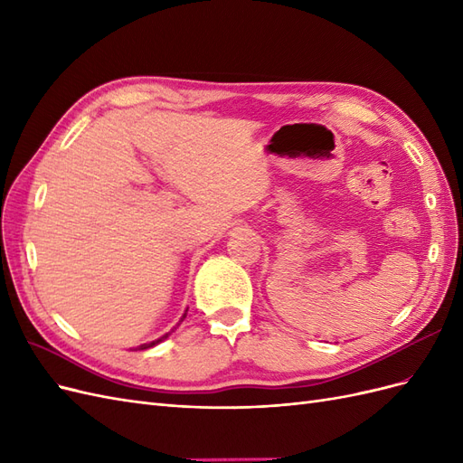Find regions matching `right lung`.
<instances>
[{"label": "right lung", "mask_w": 463, "mask_h": 463, "mask_svg": "<svg viewBox=\"0 0 463 463\" xmlns=\"http://www.w3.org/2000/svg\"><path fill=\"white\" fill-rule=\"evenodd\" d=\"M185 317H187V309H185L184 317H181V320L177 322V325H175V326H174V328H172L170 332H165V334H162V335H160V338H156V340H152V342H146V344H141V345H137V347H133V349H135V352H137V349H148V347H154V345H158V344H162L164 340H167V338H170V334H172V332H174V330H175V328H177V326L181 325V322H184V318H185Z\"/></svg>", "instance_id": "obj_1"}]
</instances>
